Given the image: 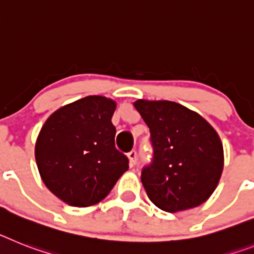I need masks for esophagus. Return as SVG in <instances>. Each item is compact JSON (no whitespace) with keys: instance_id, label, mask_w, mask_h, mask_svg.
<instances>
[{"instance_id":"1","label":"esophagus","mask_w":254,"mask_h":254,"mask_svg":"<svg viewBox=\"0 0 254 254\" xmlns=\"http://www.w3.org/2000/svg\"><path fill=\"white\" fill-rule=\"evenodd\" d=\"M127 157H129V160H130L131 167H133V165H135V163H137V151L135 150L130 151V152L127 153Z\"/></svg>"}]
</instances>
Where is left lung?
I'll return each instance as SVG.
<instances>
[{
    "label": "left lung",
    "mask_w": 254,
    "mask_h": 254,
    "mask_svg": "<svg viewBox=\"0 0 254 254\" xmlns=\"http://www.w3.org/2000/svg\"><path fill=\"white\" fill-rule=\"evenodd\" d=\"M134 107L150 127L152 159L140 181L151 201L170 213L203 204L222 174L218 134L200 115L176 102L140 99Z\"/></svg>",
    "instance_id": "left-lung-1"
}]
</instances>
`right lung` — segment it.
Returning a JSON list of instances; mask_svg holds the SVG:
<instances>
[{
	"instance_id": "1",
	"label": "right lung",
	"mask_w": 254,
	"mask_h": 254,
	"mask_svg": "<svg viewBox=\"0 0 254 254\" xmlns=\"http://www.w3.org/2000/svg\"><path fill=\"white\" fill-rule=\"evenodd\" d=\"M115 108L104 97L82 98L55 111L38 134V172L51 192L69 205L99 203L129 169V159L115 147Z\"/></svg>"
}]
</instances>
